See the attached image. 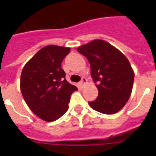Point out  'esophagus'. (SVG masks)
Instances as JSON below:
<instances>
[{
	"label": "esophagus",
	"mask_w": 156,
	"mask_h": 156,
	"mask_svg": "<svg viewBox=\"0 0 156 156\" xmlns=\"http://www.w3.org/2000/svg\"><path fill=\"white\" fill-rule=\"evenodd\" d=\"M87 83V79L85 78V77H83L82 80H81V81L80 82V84L81 87H83L85 84Z\"/></svg>",
	"instance_id": "obj_1"
}]
</instances>
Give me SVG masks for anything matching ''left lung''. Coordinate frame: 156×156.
Here are the masks:
<instances>
[{"label":"left lung","instance_id":"1","mask_svg":"<svg viewBox=\"0 0 156 156\" xmlns=\"http://www.w3.org/2000/svg\"><path fill=\"white\" fill-rule=\"evenodd\" d=\"M77 51L88 59L98 96L89 105L95 111L111 115L120 111L131 94L134 72L127 58L103 40H94Z\"/></svg>","mask_w":156,"mask_h":156}]
</instances>
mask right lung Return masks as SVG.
I'll list each match as a JSON object with an SVG mask.
<instances>
[{
    "instance_id": "1",
    "label": "right lung",
    "mask_w": 156,
    "mask_h": 156,
    "mask_svg": "<svg viewBox=\"0 0 156 156\" xmlns=\"http://www.w3.org/2000/svg\"><path fill=\"white\" fill-rule=\"evenodd\" d=\"M70 48L48 45L38 51L25 65L20 90L33 112L46 122L62 116L69 108L70 96L77 87L65 79L62 60Z\"/></svg>"
}]
</instances>
